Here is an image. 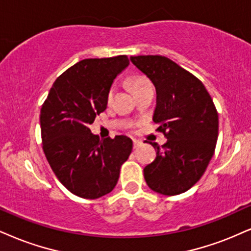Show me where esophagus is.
Listing matches in <instances>:
<instances>
[{
    "instance_id": "esophagus-1",
    "label": "esophagus",
    "mask_w": 251,
    "mask_h": 251,
    "mask_svg": "<svg viewBox=\"0 0 251 251\" xmlns=\"http://www.w3.org/2000/svg\"><path fill=\"white\" fill-rule=\"evenodd\" d=\"M132 143H134V148H135V149H136V148L140 147V145H141V142L138 141V140H132Z\"/></svg>"
}]
</instances>
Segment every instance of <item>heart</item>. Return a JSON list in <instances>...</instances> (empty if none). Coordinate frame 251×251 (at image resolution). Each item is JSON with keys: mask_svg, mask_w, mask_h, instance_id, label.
<instances>
[{"mask_svg": "<svg viewBox=\"0 0 251 251\" xmlns=\"http://www.w3.org/2000/svg\"><path fill=\"white\" fill-rule=\"evenodd\" d=\"M130 87L132 89V92L136 91V89L141 88V87H144V86H148V85H151V82L148 80L147 78H143V76H135V78L130 79ZM114 92H115V88L114 87H110L109 91H108V94H107V100L110 101L111 99H113V95H114Z\"/></svg>", "mask_w": 251, "mask_h": 251, "instance_id": "obj_1", "label": "heart"}]
</instances>
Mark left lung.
Segmentation results:
<instances>
[{
    "label": "left lung",
    "instance_id": "8db88e82",
    "mask_svg": "<svg viewBox=\"0 0 251 251\" xmlns=\"http://www.w3.org/2000/svg\"><path fill=\"white\" fill-rule=\"evenodd\" d=\"M131 63L156 87L153 122L166 137L156 158L144 168L148 186L164 196L184 193L202 177L214 154L219 115L197 76L164 55H137Z\"/></svg>",
    "mask_w": 251,
    "mask_h": 251
}]
</instances>
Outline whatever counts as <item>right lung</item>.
Masks as SVG:
<instances>
[{"instance_id":"right-lung-1","label":"right lung","mask_w":251,"mask_h":251,"mask_svg":"<svg viewBox=\"0 0 251 251\" xmlns=\"http://www.w3.org/2000/svg\"><path fill=\"white\" fill-rule=\"evenodd\" d=\"M126 55L83 59L59 75L40 109L43 150L55 177L83 199H98L116 186L132 150L126 136L101 141L89 125L107 108V94Z\"/></svg>"}]
</instances>
